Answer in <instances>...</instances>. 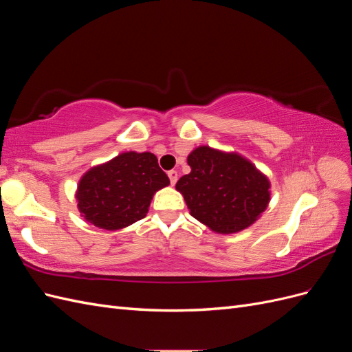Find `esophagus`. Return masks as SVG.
Here are the masks:
<instances>
[{"instance_id":"obj_1","label":"esophagus","mask_w":352,"mask_h":352,"mask_svg":"<svg viewBox=\"0 0 352 352\" xmlns=\"http://www.w3.org/2000/svg\"><path fill=\"white\" fill-rule=\"evenodd\" d=\"M167 175H168V179H170V184L175 185L177 182V172H176V170H170Z\"/></svg>"}]
</instances>
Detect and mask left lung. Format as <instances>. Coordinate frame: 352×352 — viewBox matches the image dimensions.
Returning a JSON list of instances; mask_svg holds the SVG:
<instances>
[{
  "mask_svg": "<svg viewBox=\"0 0 352 352\" xmlns=\"http://www.w3.org/2000/svg\"><path fill=\"white\" fill-rule=\"evenodd\" d=\"M190 173L177 180L190 216L220 235L257 221L270 202V180L239 153L199 145L188 155Z\"/></svg>",
  "mask_w": 352,
  "mask_h": 352,
  "instance_id": "left-lung-1",
  "label": "left lung"
}]
</instances>
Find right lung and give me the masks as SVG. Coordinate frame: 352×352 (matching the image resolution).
<instances>
[{"label": "right lung", "mask_w": 352, "mask_h": 352, "mask_svg": "<svg viewBox=\"0 0 352 352\" xmlns=\"http://www.w3.org/2000/svg\"><path fill=\"white\" fill-rule=\"evenodd\" d=\"M168 185L153 153L126 151L91 167L80 177L74 198L88 225L113 232L144 219L154 194Z\"/></svg>", "instance_id": "add662e5"}]
</instances>
